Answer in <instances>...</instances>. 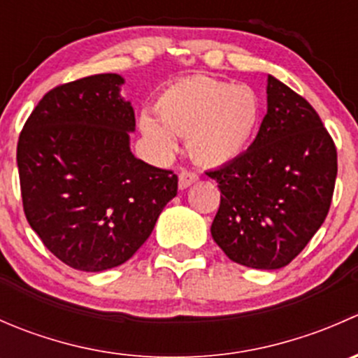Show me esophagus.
Returning <instances> with one entry per match:
<instances>
[{
  "mask_svg": "<svg viewBox=\"0 0 358 358\" xmlns=\"http://www.w3.org/2000/svg\"><path fill=\"white\" fill-rule=\"evenodd\" d=\"M197 180H199V175L194 171H189V169H182L178 175V187L180 189H187V187H190L192 183H196Z\"/></svg>",
  "mask_w": 358,
  "mask_h": 358,
  "instance_id": "34e87169",
  "label": "esophagus"
}]
</instances>
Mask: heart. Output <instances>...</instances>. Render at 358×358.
I'll return each instance as SVG.
<instances>
[{
    "label": "heart",
    "instance_id": "heart-1",
    "mask_svg": "<svg viewBox=\"0 0 358 358\" xmlns=\"http://www.w3.org/2000/svg\"><path fill=\"white\" fill-rule=\"evenodd\" d=\"M157 119L140 117V129L157 154L176 149L187 136L196 161L222 166L246 152L262 122V99L248 85L213 78H187L169 85L156 100Z\"/></svg>",
    "mask_w": 358,
    "mask_h": 358
}]
</instances>
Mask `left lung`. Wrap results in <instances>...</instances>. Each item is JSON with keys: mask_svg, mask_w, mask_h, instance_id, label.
<instances>
[{"mask_svg": "<svg viewBox=\"0 0 358 358\" xmlns=\"http://www.w3.org/2000/svg\"><path fill=\"white\" fill-rule=\"evenodd\" d=\"M266 115L251 147L206 171L222 192L211 225L215 243L249 268L289 265L326 220L338 154L319 114L268 76Z\"/></svg>", "mask_w": 358, "mask_h": 358, "instance_id": "obj_1", "label": "left lung"}]
</instances>
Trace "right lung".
Listing matches in <instances>:
<instances>
[{"instance_id": "1", "label": "right lung", "mask_w": 358, "mask_h": 358, "mask_svg": "<svg viewBox=\"0 0 358 358\" xmlns=\"http://www.w3.org/2000/svg\"><path fill=\"white\" fill-rule=\"evenodd\" d=\"M119 74L50 90L25 121L17 166L25 218L50 252L83 272L128 262L178 190V176L129 150L135 112Z\"/></svg>"}]
</instances>
